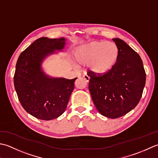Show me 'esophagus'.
Wrapping results in <instances>:
<instances>
[{"mask_svg":"<svg viewBox=\"0 0 158 158\" xmlns=\"http://www.w3.org/2000/svg\"><path fill=\"white\" fill-rule=\"evenodd\" d=\"M83 77H84V78H85V79L86 80V82H89V80H90V77H89L88 75L85 74V75L83 76Z\"/></svg>","mask_w":158,"mask_h":158,"instance_id":"obj_1","label":"esophagus"}]
</instances>
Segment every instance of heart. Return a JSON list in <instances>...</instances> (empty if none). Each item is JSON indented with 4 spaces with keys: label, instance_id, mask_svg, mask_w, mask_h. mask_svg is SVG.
<instances>
[{
    "label": "heart",
    "instance_id": "heart-1",
    "mask_svg": "<svg viewBox=\"0 0 158 158\" xmlns=\"http://www.w3.org/2000/svg\"><path fill=\"white\" fill-rule=\"evenodd\" d=\"M119 50L112 41H94L77 47L74 56L80 65H89L90 69L96 74H104L117 63Z\"/></svg>",
    "mask_w": 158,
    "mask_h": 158
}]
</instances>
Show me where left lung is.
I'll return each instance as SVG.
<instances>
[{
  "instance_id": "obj_1",
  "label": "left lung",
  "mask_w": 158,
  "mask_h": 158,
  "mask_svg": "<svg viewBox=\"0 0 158 158\" xmlns=\"http://www.w3.org/2000/svg\"><path fill=\"white\" fill-rule=\"evenodd\" d=\"M112 40L119 50L117 63L104 74L90 73L89 89L99 113L117 118L138 105L145 85L146 73L139 54L120 39Z\"/></svg>"
}]
</instances>
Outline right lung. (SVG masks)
I'll return each instance as SVG.
<instances>
[{
	"label": "right lung",
	"mask_w": 158,
	"mask_h": 158,
	"mask_svg": "<svg viewBox=\"0 0 158 158\" xmlns=\"http://www.w3.org/2000/svg\"><path fill=\"white\" fill-rule=\"evenodd\" d=\"M65 38L41 37L19 56L14 77L15 89L21 105L28 113L39 119L49 121L65 112L77 78H52L41 69L45 57L61 50Z\"/></svg>",
	"instance_id": "add662e5"
}]
</instances>
